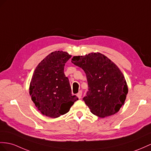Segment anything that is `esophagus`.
Wrapping results in <instances>:
<instances>
[{
  "mask_svg": "<svg viewBox=\"0 0 151 151\" xmlns=\"http://www.w3.org/2000/svg\"><path fill=\"white\" fill-rule=\"evenodd\" d=\"M82 91H80L78 92V93L77 94V97H78L79 99H80L81 98H82Z\"/></svg>",
  "mask_w": 151,
  "mask_h": 151,
  "instance_id": "obj_1",
  "label": "esophagus"
}]
</instances>
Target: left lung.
<instances>
[{
	"label": "left lung",
	"instance_id": "8db88e82",
	"mask_svg": "<svg viewBox=\"0 0 151 151\" xmlns=\"http://www.w3.org/2000/svg\"><path fill=\"white\" fill-rule=\"evenodd\" d=\"M71 63L86 74L88 91L83 99L92 114L104 118L117 113L128 92L126 79L117 65L99 52L74 56Z\"/></svg>",
	"mask_w": 151,
	"mask_h": 151
}]
</instances>
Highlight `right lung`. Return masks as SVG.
<instances>
[{
  "label": "right lung",
  "mask_w": 151,
  "mask_h": 151,
  "mask_svg": "<svg viewBox=\"0 0 151 151\" xmlns=\"http://www.w3.org/2000/svg\"><path fill=\"white\" fill-rule=\"evenodd\" d=\"M71 55L66 52L55 51L41 60L34 71L29 94L37 109L44 115L57 118L68 113L78 99L73 96L64 68Z\"/></svg>",
  "instance_id": "add662e5"
}]
</instances>
